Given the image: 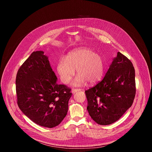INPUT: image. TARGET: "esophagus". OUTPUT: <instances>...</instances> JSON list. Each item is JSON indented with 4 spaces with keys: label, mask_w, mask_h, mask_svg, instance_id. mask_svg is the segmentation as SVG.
Returning a JSON list of instances; mask_svg holds the SVG:
<instances>
[{
    "label": "esophagus",
    "mask_w": 152,
    "mask_h": 152,
    "mask_svg": "<svg viewBox=\"0 0 152 152\" xmlns=\"http://www.w3.org/2000/svg\"><path fill=\"white\" fill-rule=\"evenodd\" d=\"M80 90H81V89H80V88H73L72 90V93L75 94V93H76V92H77L79 91H80Z\"/></svg>",
    "instance_id": "1"
}]
</instances>
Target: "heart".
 <instances>
[{
	"instance_id": "b5f03b06",
	"label": "heart",
	"mask_w": 152,
	"mask_h": 152,
	"mask_svg": "<svg viewBox=\"0 0 152 152\" xmlns=\"http://www.w3.org/2000/svg\"><path fill=\"white\" fill-rule=\"evenodd\" d=\"M76 69L78 76L73 82L74 85H81L86 81L94 84L103 76L104 62L102 56L92 50L79 48L69 52L66 58H61L57 64L61 80L66 84L71 80Z\"/></svg>"
}]
</instances>
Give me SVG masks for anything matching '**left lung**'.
Masks as SVG:
<instances>
[{
	"instance_id": "obj_1",
	"label": "left lung",
	"mask_w": 152,
	"mask_h": 152,
	"mask_svg": "<svg viewBox=\"0 0 152 152\" xmlns=\"http://www.w3.org/2000/svg\"><path fill=\"white\" fill-rule=\"evenodd\" d=\"M135 76L132 62L118 52L103 80L85 91L86 109L95 122L111 124L132 106L136 94Z\"/></svg>"
}]
</instances>
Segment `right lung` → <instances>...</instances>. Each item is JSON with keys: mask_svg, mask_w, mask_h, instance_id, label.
<instances>
[{"mask_svg": "<svg viewBox=\"0 0 152 152\" xmlns=\"http://www.w3.org/2000/svg\"><path fill=\"white\" fill-rule=\"evenodd\" d=\"M44 52H33L18 69L15 80L17 104L35 123L49 128L66 116L72 93L59 85Z\"/></svg>", "mask_w": 152, "mask_h": 152, "instance_id": "1", "label": "right lung"}]
</instances>
